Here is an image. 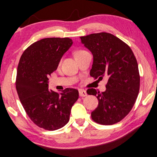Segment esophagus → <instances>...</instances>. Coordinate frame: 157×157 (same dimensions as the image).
<instances>
[{"mask_svg": "<svg viewBox=\"0 0 157 157\" xmlns=\"http://www.w3.org/2000/svg\"><path fill=\"white\" fill-rule=\"evenodd\" d=\"M79 94H80V97H86V96L88 95V94H87V92L85 90H83V89L79 90Z\"/></svg>", "mask_w": 157, "mask_h": 157, "instance_id": "obj_1", "label": "esophagus"}]
</instances>
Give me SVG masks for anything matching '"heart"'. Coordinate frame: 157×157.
I'll use <instances>...</instances> for the list:
<instances>
[{"instance_id":"heart-1","label":"heart","mask_w":157,"mask_h":157,"mask_svg":"<svg viewBox=\"0 0 157 157\" xmlns=\"http://www.w3.org/2000/svg\"><path fill=\"white\" fill-rule=\"evenodd\" d=\"M81 51H82V50H79V51H77L76 52H81ZM76 52H75V53H76Z\"/></svg>"}]
</instances>
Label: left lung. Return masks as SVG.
I'll use <instances>...</instances> for the list:
<instances>
[{
	"mask_svg": "<svg viewBox=\"0 0 157 157\" xmlns=\"http://www.w3.org/2000/svg\"><path fill=\"white\" fill-rule=\"evenodd\" d=\"M80 39L93 55L90 76L108 78L105 91L87 90L99 100L91 113L92 119L102 125L119 122L132 109L139 93L140 75L135 55L126 43L109 33H92Z\"/></svg>",
	"mask_w": 157,
	"mask_h": 157,
	"instance_id": "8db88e82",
	"label": "left lung"
}]
</instances>
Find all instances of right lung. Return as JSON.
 I'll return each mask as SVG.
<instances>
[{"mask_svg":"<svg viewBox=\"0 0 157 157\" xmlns=\"http://www.w3.org/2000/svg\"><path fill=\"white\" fill-rule=\"evenodd\" d=\"M73 44L69 38H46L24 51L17 67L16 88L25 110L39 127L50 131L69 122L71 109L79 97L74 88L58 94L48 89L49 77Z\"/></svg>","mask_w":157,"mask_h":157,"instance_id":"add662e5","label":"right lung"}]
</instances>
